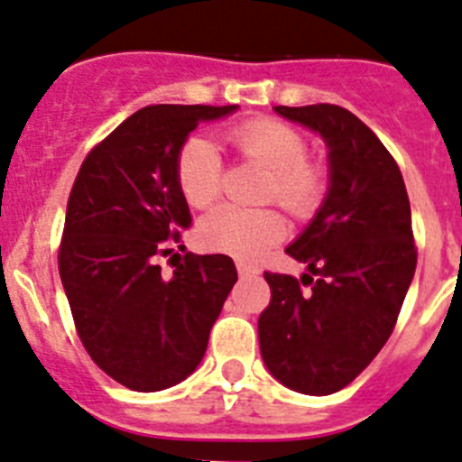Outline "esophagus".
I'll use <instances>...</instances> for the list:
<instances>
[{
  "instance_id": "obj_1",
  "label": "esophagus",
  "mask_w": 462,
  "mask_h": 462,
  "mask_svg": "<svg viewBox=\"0 0 462 462\" xmlns=\"http://www.w3.org/2000/svg\"><path fill=\"white\" fill-rule=\"evenodd\" d=\"M236 272H239L241 278H248V276H255V269L248 267L246 262H236Z\"/></svg>"
}]
</instances>
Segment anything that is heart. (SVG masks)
Returning <instances> with one entry per match:
<instances>
[{
	"mask_svg": "<svg viewBox=\"0 0 462 462\" xmlns=\"http://www.w3.org/2000/svg\"><path fill=\"white\" fill-rule=\"evenodd\" d=\"M227 143L244 161L269 170L262 200L278 202L297 218H309L327 195V172L319 163L306 159L309 140L292 124L272 117L241 122L227 131ZM174 180L186 205L207 209L221 198V152L205 135H190L174 161ZM288 232V223L276 209H239L218 207L198 226L205 246L232 255L260 257Z\"/></svg>",
	"mask_w": 462,
	"mask_h": 462,
	"instance_id": "heart-1",
	"label": "heart"
}]
</instances>
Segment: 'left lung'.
Segmentation results:
<instances>
[{
    "mask_svg": "<svg viewBox=\"0 0 462 462\" xmlns=\"http://www.w3.org/2000/svg\"><path fill=\"white\" fill-rule=\"evenodd\" d=\"M329 147V190L285 253L309 264L301 281L264 272L272 301L257 319L260 352L281 384L329 396L377 356L396 327L417 269L405 181L375 133L329 103L276 106ZM301 284L311 288L303 293Z\"/></svg>",
    "mask_w": 462,
    "mask_h": 462,
    "instance_id": "obj_1",
    "label": "left lung"
}]
</instances>
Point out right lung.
I'll list each match as a JSON object with an SVG mask.
<instances>
[{
	"label": "right lung",
	"instance_id": "1",
	"mask_svg": "<svg viewBox=\"0 0 462 462\" xmlns=\"http://www.w3.org/2000/svg\"><path fill=\"white\" fill-rule=\"evenodd\" d=\"M235 110L143 107L87 153L70 189L61 285L87 355L133 392H161L198 368L236 282L227 255L186 253L172 276L159 264L193 221L174 180L180 147Z\"/></svg>",
	"mask_w": 462,
	"mask_h": 462
}]
</instances>
